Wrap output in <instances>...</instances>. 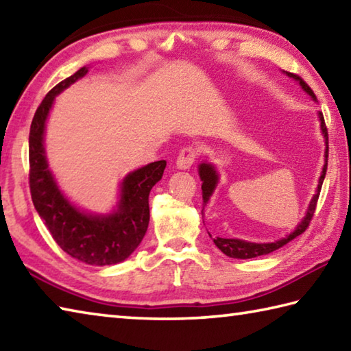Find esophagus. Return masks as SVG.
<instances>
[{"label": "esophagus", "instance_id": "34e87169", "mask_svg": "<svg viewBox=\"0 0 351 351\" xmlns=\"http://www.w3.org/2000/svg\"><path fill=\"white\" fill-rule=\"evenodd\" d=\"M198 156V149L194 147H184L177 156V168L189 169L191 165L195 162Z\"/></svg>", "mask_w": 351, "mask_h": 351}]
</instances>
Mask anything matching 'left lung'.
<instances>
[{
  "mask_svg": "<svg viewBox=\"0 0 351 351\" xmlns=\"http://www.w3.org/2000/svg\"><path fill=\"white\" fill-rule=\"evenodd\" d=\"M290 77H293L295 81H298L301 87L304 88L307 95L315 97L313 90L308 87L307 82L304 81V79L298 75H295V73H289L286 71ZM319 122H321V130H322V134L326 137V165H324L322 168V173L319 177V183H318V189H316V194L313 195L312 202L308 204V209H307V214L304 217V220L296 226V229L293 230L292 234H289L286 238H281V240L275 241V243H249V241H243V240H237V238H220V237H215L214 238V243L215 246L221 250L224 255H228L230 258H241V260H247V258H255V256H260V255H267L270 252H274V250L282 247L284 244H287L289 241H292L293 238H296L298 235H301L304 230L308 228L310 221H312V218L315 215V210H316V203H318V198H319V193H321V188H322V182L324 178H326V173H327V162H328V133H327V127H326V121H324V116L322 113H319ZM198 174H200L202 178V191H203V202L206 203L209 200V197L213 195L214 189L217 186V182H218V176H217V171L210 163H202L200 167H198Z\"/></svg>",
  "mask_w": 351,
  "mask_h": 351,
  "instance_id": "8db88e82",
  "label": "left lung"
}]
</instances>
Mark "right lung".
I'll return each instance as SVG.
<instances>
[{"mask_svg":"<svg viewBox=\"0 0 351 351\" xmlns=\"http://www.w3.org/2000/svg\"><path fill=\"white\" fill-rule=\"evenodd\" d=\"M87 71V67L79 69L55 85L33 116L29 134V184L35 209L64 252L91 266H111L127 260L147 234L149 191L162 178L167 162H153L125 177L121 202L110 215L85 214L61 194L45 158V121L55 96Z\"/></svg>","mask_w":351,"mask_h":351,"instance_id":"add662e5","label":"right lung"}]
</instances>
